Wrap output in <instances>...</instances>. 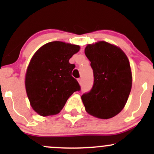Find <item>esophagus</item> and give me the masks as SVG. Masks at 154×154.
<instances>
[{
  "mask_svg": "<svg viewBox=\"0 0 154 154\" xmlns=\"http://www.w3.org/2000/svg\"><path fill=\"white\" fill-rule=\"evenodd\" d=\"M77 80H78V82H79V84H82V78H78V79H77Z\"/></svg>",
  "mask_w": 154,
  "mask_h": 154,
  "instance_id": "obj_1",
  "label": "esophagus"
}]
</instances>
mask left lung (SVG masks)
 Here are the masks:
<instances>
[{"label": "left lung", "instance_id": "left-lung-1", "mask_svg": "<svg viewBox=\"0 0 154 154\" xmlns=\"http://www.w3.org/2000/svg\"><path fill=\"white\" fill-rule=\"evenodd\" d=\"M85 54L91 61L94 82L82 95L88 114L107 119L123 109L132 88L129 60L121 49L104 41L88 45Z\"/></svg>", "mask_w": 154, "mask_h": 154}]
</instances>
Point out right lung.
<instances>
[{
  "mask_svg": "<svg viewBox=\"0 0 154 154\" xmlns=\"http://www.w3.org/2000/svg\"><path fill=\"white\" fill-rule=\"evenodd\" d=\"M79 45L54 41L35 53L26 70L25 87L32 109L41 116L57 114L74 92L80 91L69 62Z\"/></svg>",
  "mask_w": 154,
  "mask_h": 154,
  "instance_id": "1",
  "label": "right lung"
}]
</instances>
